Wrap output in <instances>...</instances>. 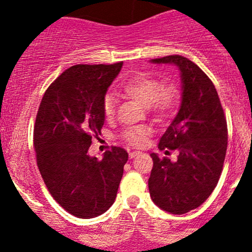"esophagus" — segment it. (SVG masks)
Instances as JSON below:
<instances>
[{
	"mask_svg": "<svg viewBox=\"0 0 252 252\" xmlns=\"http://www.w3.org/2000/svg\"><path fill=\"white\" fill-rule=\"evenodd\" d=\"M138 155H139V152H138V151L129 152V157H130V158H134V157H135V156H138Z\"/></svg>",
	"mask_w": 252,
	"mask_h": 252,
	"instance_id": "obj_1",
	"label": "esophagus"
}]
</instances>
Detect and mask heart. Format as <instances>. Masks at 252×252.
Returning a JSON list of instances; mask_svg holds the SVG:
<instances>
[{
  "label": "heart",
  "instance_id": "obj_1",
  "mask_svg": "<svg viewBox=\"0 0 252 252\" xmlns=\"http://www.w3.org/2000/svg\"><path fill=\"white\" fill-rule=\"evenodd\" d=\"M122 91L128 97L139 101L156 114L158 118H167L173 113L179 101V91L173 84L162 85V81L147 73H135L130 75L123 84ZM103 113L106 117H112L116 111V98L108 94L103 98ZM149 129L129 128L124 130L123 138L133 146H142Z\"/></svg>",
  "mask_w": 252,
  "mask_h": 252
}]
</instances>
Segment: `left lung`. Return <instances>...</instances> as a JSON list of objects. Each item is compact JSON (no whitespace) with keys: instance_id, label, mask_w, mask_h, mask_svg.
I'll return each mask as SVG.
<instances>
[{"instance_id":"8db88e82","label":"left lung","mask_w":252,"mask_h":252,"mask_svg":"<svg viewBox=\"0 0 252 252\" xmlns=\"http://www.w3.org/2000/svg\"><path fill=\"white\" fill-rule=\"evenodd\" d=\"M174 64L182 78V103L158 149L177 150L172 162L151 154L150 196L159 208L184 215L197 208L215 190L224 163L228 129L224 112L211 79L194 62L179 55L150 61Z\"/></svg>"}]
</instances>
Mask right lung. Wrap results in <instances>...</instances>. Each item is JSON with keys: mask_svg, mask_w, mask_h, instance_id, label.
Masks as SVG:
<instances>
[{"mask_svg": "<svg viewBox=\"0 0 252 252\" xmlns=\"http://www.w3.org/2000/svg\"><path fill=\"white\" fill-rule=\"evenodd\" d=\"M122 65L68 68L48 86L37 111V167L53 199L75 217H97L113 205L128 161L122 147H112L102 159L88 154L91 139L101 134L103 98Z\"/></svg>", "mask_w": 252, "mask_h": 252, "instance_id": "add662e5", "label": "right lung"}]
</instances>
